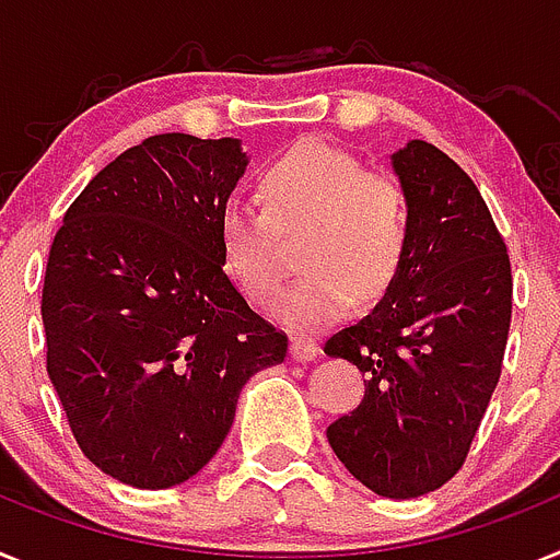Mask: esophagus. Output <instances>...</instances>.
<instances>
[{"label":"esophagus","mask_w":560,"mask_h":560,"mask_svg":"<svg viewBox=\"0 0 560 560\" xmlns=\"http://www.w3.org/2000/svg\"><path fill=\"white\" fill-rule=\"evenodd\" d=\"M317 353H319V348L314 346L312 339H303V337L291 339V360L312 362V360H317Z\"/></svg>","instance_id":"1"}]
</instances>
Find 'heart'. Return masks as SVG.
Returning <instances> with one entry per match:
<instances>
[{"label":"heart","mask_w":560,"mask_h":560,"mask_svg":"<svg viewBox=\"0 0 560 560\" xmlns=\"http://www.w3.org/2000/svg\"><path fill=\"white\" fill-rule=\"evenodd\" d=\"M261 209L229 200L221 209L226 271L252 303H266L283 280L277 232L303 226V277L277 298L275 317L317 331L380 300L402 271L410 246V209L399 184L368 175L346 150L303 141L271 161L260 178Z\"/></svg>","instance_id":"obj_1"}]
</instances>
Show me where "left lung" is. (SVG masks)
<instances>
[{
    "label": "left lung",
    "mask_w": 560,
    "mask_h": 560,
    "mask_svg": "<svg viewBox=\"0 0 560 560\" xmlns=\"http://www.w3.org/2000/svg\"><path fill=\"white\" fill-rule=\"evenodd\" d=\"M390 166L410 209L408 257L374 312L328 337V357L362 371L365 396L326 436L368 490L417 499L465 465L499 385L513 275L493 214L456 161L408 141Z\"/></svg>",
    "instance_id": "left-lung-1"
}]
</instances>
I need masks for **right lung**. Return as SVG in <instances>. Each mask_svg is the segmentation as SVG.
Instances as JSON below:
<instances>
[{
	"label": "right lung",
	"instance_id": "obj_1",
	"mask_svg": "<svg viewBox=\"0 0 560 560\" xmlns=\"http://www.w3.org/2000/svg\"><path fill=\"white\" fill-rule=\"evenodd\" d=\"M246 164L237 138L152 136L84 186L52 237L47 376L81 453L124 485L192 479L243 385L285 360V334L223 271L221 209Z\"/></svg>",
	"mask_w": 560,
	"mask_h": 560
}]
</instances>
